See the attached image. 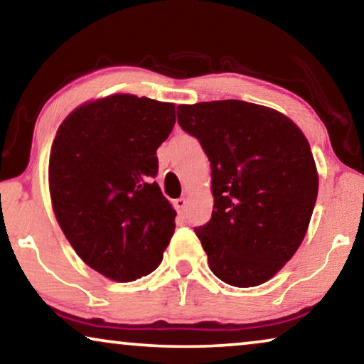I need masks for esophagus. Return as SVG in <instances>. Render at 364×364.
<instances>
[{"mask_svg":"<svg viewBox=\"0 0 364 364\" xmlns=\"http://www.w3.org/2000/svg\"><path fill=\"white\" fill-rule=\"evenodd\" d=\"M187 203H188L187 198L181 197V198H177L176 202H173V207H176V210L178 213H183V212H186V208H187Z\"/></svg>","mask_w":364,"mask_h":364,"instance_id":"34e87169","label":"esophagus"}]
</instances>
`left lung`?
<instances>
[{
	"label": "left lung",
	"instance_id": "8db88e82",
	"mask_svg": "<svg viewBox=\"0 0 364 364\" xmlns=\"http://www.w3.org/2000/svg\"><path fill=\"white\" fill-rule=\"evenodd\" d=\"M212 168L213 210L196 227L208 265L232 287L275 275L305 238L318 196L310 144L283 114L227 99L177 107Z\"/></svg>",
	"mask_w": 364,
	"mask_h": 364
}]
</instances>
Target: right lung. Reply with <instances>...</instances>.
Instances as JSON below:
<instances>
[{
  "label": "right lung",
  "mask_w": 364,
  "mask_h": 364,
  "mask_svg": "<svg viewBox=\"0 0 364 364\" xmlns=\"http://www.w3.org/2000/svg\"><path fill=\"white\" fill-rule=\"evenodd\" d=\"M173 124V104L114 94L73 111L54 137V215L82 262L111 280L156 270L176 230L177 213L154 182Z\"/></svg>",
  "instance_id": "obj_1"
}]
</instances>
